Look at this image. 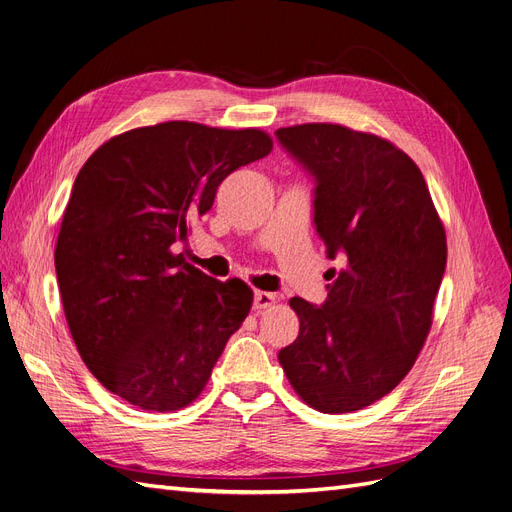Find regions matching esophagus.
<instances>
[{
  "instance_id": "1",
  "label": "esophagus",
  "mask_w": 512,
  "mask_h": 512,
  "mask_svg": "<svg viewBox=\"0 0 512 512\" xmlns=\"http://www.w3.org/2000/svg\"><path fill=\"white\" fill-rule=\"evenodd\" d=\"M275 303V294L273 292H262V290H256L254 292V309L256 312H262V309H267Z\"/></svg>"
}]
</instances>
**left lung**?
I'll return each instance as SVG.
<instances>
[{"instance_id":"1","label":"left lung","mask_w":512,"mask_h":512,"mask_svg":"<svg viewBox=\"0 0 512 512\" xmlns=\"http://www.w3.org/2000/svg\"><path fill=\"white\" fill-rule=\"evenodd\" d=\"M314 177V226L331 260L327 301L292 297L299 335L277 359L324 414L371 406L412 369L446 269V235L418 166L380 136L337 123L275 132Z\"/></svg>"}]
</instances>
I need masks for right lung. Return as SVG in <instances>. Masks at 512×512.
Here are the masks:
<instances>
[{"label":"right lung","instance_id":"right-lung-1","mask_svg":"<svg viewBox=\"0 0 512 512\" xmlns=\"http://www.w3.org/2000/svg\"><path fill=\"white\" fill-rule=\"evenodd\" d=\"M271 149L254 128L166 121L111 138L76 175L55 247L61 303L87 369L128 404H192L250 314V286L213 280L173 245Z\"/></svg>","mask_w":512,"mask_h":512}]
</instances>
